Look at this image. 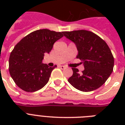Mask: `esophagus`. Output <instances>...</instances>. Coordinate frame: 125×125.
Instances as JSON below:
<instances>
[{
	"mask_svg": "<svg viewBox=\"0 0 125 125\" xmlns=\"http://www.w3.org/2000/svg\"><path fill=\"white\" fill-rule=\"evenodd\" d=\"M59 67H60V68L62 69H65V67L64 65H60V66H59Z\"/></svg>",
	"mask_w": 125,
	"mask_h": 125,
	"instance_id": "esophagus-1",
	"label": "esophagus"
}]
</instances>
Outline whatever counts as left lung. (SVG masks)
<instances>
[{"instance_id": "8db88e82", "label": "left lung", "mask_w": 125, "mask_h": 125, "mask_svg": "<svg viewBox=\"0 0 125 125\" xmlns=\"http://www.w3.org/2000/svg\"><path fill=\"white\" fill-rule=\"evenodd\" d=\"M63 34L75 43L78 51L76 58L82 61L84 66L82 73L78 72V69L72 68L73 74L68 82L84 92L98 89L110 76L114 65V58L106 43L87 30L63 32Z\"/></svg>"}]
</instances>
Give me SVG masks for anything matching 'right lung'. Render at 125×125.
Masks as SVG:
<instances>
[{"mask_svg": "<svg viewBox=\"0 0 125 125\" xmlns=\"http://www.w3.org/2000/svg\"><path fill=\"white\" fill-rule=\"evenodd\" d=\"M63 36V32L41 29L28 34L15 46L9 58V71L19 87L34 92L47 84L56 65L51 67L42 60L45 53L50 52L54 43Z\"/></svg>", "mask_w": 125, "mask_h": 125, "instance_id": "right-lung-1", "label": "right lung"}]
</instances>
